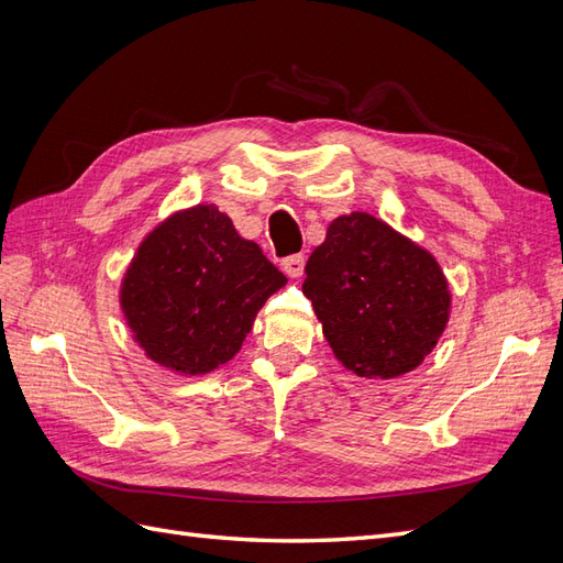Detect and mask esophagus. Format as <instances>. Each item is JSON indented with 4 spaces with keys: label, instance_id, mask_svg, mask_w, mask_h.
<instances>
[{
    "label": "esophagus",
    "instance_id": "esophagus-1",
    "mask_svg": "<svg viewBox=\"0 0 563 563\" xmlns=\"http://www.w3.org/2000/svg\"><path fill=\"white\" fill-rule=\"evenodd\" d=\"M282 269L286 272L291 279H298L302 272H305V255L296 253V255H288V258L282 261Z\"/></svg>",
    "mask_w": 563,
    "mask_h": 563
}]
</instances>
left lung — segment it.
Returning a JSON list of instances; mask_svg holds the SVG:
<instances>
[{
	"label": "left lung",
	"instance_id": "1",
	"mask_svg": "<svg viewBox=\"0 0 563 563\" xmlns=\"http://www.w3.org/2000/svg\"><path fill=\"white\" fill-rule=\"evenodd\" d=\"M302 294L338 362L362 378L389 380L420 366L451 312L434 255L362 211L329 225L305 265Z\"/></svg>",
	"mask_w": 563,
	"mask_h": 563
}]
</instances>
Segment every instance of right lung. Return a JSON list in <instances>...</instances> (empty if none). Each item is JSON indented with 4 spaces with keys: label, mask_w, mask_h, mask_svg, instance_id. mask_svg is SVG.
I'll return each instance as SVG.
<instances>
[{
    "label": "right lung",
    "mask_w": 563,
    "mask_h": 563,
    "mask_svg": "<svg viewBox=\"0 0 563 563\" xmlns=\"http://www.w3.org/2000/svg\"><path fill=\"white\" fill-rule=\"evenodd\" d=\"M286 277L216 207L178 211L152 230L122 282V310L152 362L201 376L240 352Z\"/></svg>",
    "instance_id": "right-lung-1"
}]
</instances>
